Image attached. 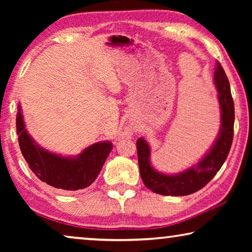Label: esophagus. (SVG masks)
Instances as JSON below:
<instances>
[{
  "mask_svg": "<svg viewBox=\"0 0 252 252\" xmlns=\"http://www.w3.org/2000/svg\"><path fill=\"white\" fill-rule=\"evenodd\" d=\"M120 135H123V133H121V134H120Z\"/></svg>",
  "mask_w": 252,
  "mask_h": 252,
  "instance_id": "esophagus-1",
  "label": "esophagus"
}]
</instances>
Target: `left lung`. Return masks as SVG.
Returning <instances> with one entry per match:
<instances>
[{
  "instance_id": "1",
  "label": "left lung",
  "mask_w": 252,
  "mask_h": 252,
  "mask_svg": "<svg viewBox=\"0 0 252 252\" xmlns=\"http://www.w3.org/2000/svg\"><path fill=\"white\" fill-rule=\"evenodd\" d=\"M215 83L220 104V132L210 151L197 164L173 176L158 172L151 165L150 147L146 140L140 138L136 141L140 174L144 186L153 192L176 197L197 192L216 176L224 163L233 140L234 105L228 78L219 62L215 72Z\"/></svg>"
}]
</instances>
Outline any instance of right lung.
I'll use <instances>...</instances> for the list:
<instances>
[{
    "instance_id": "add662e5",
    "label": "right lung",
    "mask_w": 252,
    "mask_h": 252,
    "mask_svg": "<svg viewBox=\"0 0 252 252\" xmlns=\"http://www.w3.org/2000/svg\"><path fill=\"white\" fill-rule=\"evenodd\" d=\"M18 110L16 133L19 135L21 152L30 169L41 181L69 191L84 189L94 182L112 150V143L109 141L94 143L73 158L55 155L37 146L30 136L25 129L20 106Z\"/></svg>"
}]
</instances>
